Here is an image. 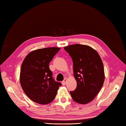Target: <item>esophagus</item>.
I'll list each match as a JSON object with an SVG mask.
<instances>
[{"mask_svg": "<svg viewBox=\"0 0 126 126\" xmlns=\"http://www.w3.org/2000/svg\"><path fill=\"white\" fill-rule=\"evenodd\" d=\"M66 82H67V79L65 78L64 80L62 82V84H63V86H65L66 84Z\"/></svg>", "mask_w": 126, "mask_h": 126, "instance_id": "34e87169", "label": "esophagus"}]
</instances>
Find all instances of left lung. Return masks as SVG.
I'll use <instances>...</instances> for the list:
<instances>
[{
	"mask_svg": "<svg viewBox=\"0 0 126 126\" xmlns=\"http://www.w3.org/2000/svg\"><path fill=\"white\" fill-rule=\"evenodd\" d=\"M63 48L73 60V73L77 83L75 91L70 92L71 97L78 104H88L103 86L105 73L102 60L90 46L75 44Z\"/></svg>",
	"mask_w": 126,
	"mask_h": 126,
	"instance_id": "1",
	"label": "left lung"
}]
</instances>
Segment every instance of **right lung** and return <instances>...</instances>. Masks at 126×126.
Masks as SVG:
<instances>
[{"label":"right lung","instance_id":"right-lung-1","mask_svg":"<svg viewBox=\"0 0 126 126\" xmlns=\"http://www.w3.org/2000/svg\"><path fill=\"white\" fill-rule=\"evenodd\" d=\"M59 47L40 48L30 52L21 65V86L25 94L35 102L44 105L55 99L61 84L55 81L49 63L60 51Z\"/></svg>","mask_w":126,"mask_h":126}]
</instances>
